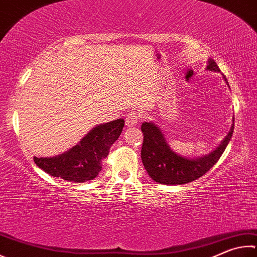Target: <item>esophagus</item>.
I'll return each instance as SVG.
<instances>
[{"label": "esophagus", "mask_w": 257, "mask_h": 257, "mask_svg": "<svg viewBox=\"0 0 257 257\" xmlns=\"http://www.w3.org/2000/svg\"><path fill=\"white\" fill-rule=\"evenodd\" d=\"M139 118L136 113H129L127 115V118H125V125L127 127H134V125H136L138 123Z\"/></svg>", "instance_id": "1"}]
</instances>
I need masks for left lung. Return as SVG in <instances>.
<instances>
[{
  "label": "left lung",
  "instance_id": "8db88e82",
  "mask_svg": "<svg viewBox=\"0 0 257 257\" xmlns=\"http://www.w3.org/2000/svg\"><path fill=\"white\" fill-rule=\"evenodd\" d=\"M207 71L219 73L218 65L213 59H208ZM227 86L226 76L221 74ZM235 118L232 116V123L229 133L219 144V146L207 155L198 157L183 156L174 152L163 134L162 129L153 121H146L142 124L144 142L142 147V161L149 177L157 183L165 185H180L201 177L203 174L216 164L225 152L228 143L234 133Z\"/></svg>",
  "mask_w": 257,
  "mask_h": 257
}]
</instances>
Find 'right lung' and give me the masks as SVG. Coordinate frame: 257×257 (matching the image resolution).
<instances>
[{"mask_svg":"<svg viewBox=\"0 0 257 257\" xmlns=\"http://www.w3.org/2000/svg\"><path fill=\"white\" fill-rule=\"evenodd\" d=\"M123 125V119L97 124L68 151L53 157L35 156L34 161L47 174L68 182L83 183L94 180L102 170V160L109 155Z\"/></svg>","mask_w":257,"mask_h":257,"instance_id":"add662e5","label":"right lung"}]
</instances>
